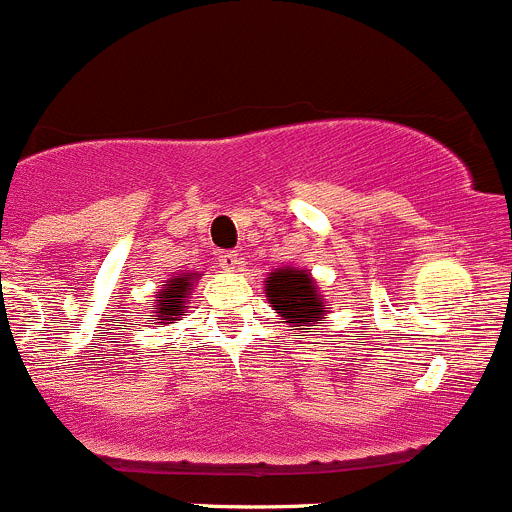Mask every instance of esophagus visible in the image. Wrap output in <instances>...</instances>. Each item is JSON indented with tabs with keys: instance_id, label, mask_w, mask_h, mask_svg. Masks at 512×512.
<instances>
[{
	"instance_id": "obj_1",
	"label": "esophagus",
	"mask_w": 512,
	"mask_h": 512,
	"mask_svg": "<svg viewBox=\"0 0 512 512\" xmlns=\"http://www.w3.org/2000/svg\"><path fill=\"white\" fill-rule=\"evenodd\" d=\"M219 263L226 271H234V268H239V254H236V251H221Z\"/></svg>"
}]
</instances>
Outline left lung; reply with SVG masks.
Returning <instances> with one entry per match:
<instances>
[{
	"label": "left lung",
	"instance_id": "8db88e82",
	"mask_svg": "<svg viewBox=\"0 0 512 512\" xmlns=\"http://www.w3.org/2000/svg\"><path fill=\"white\" fill-rule=\"evenodd\" d=\"M263 288H266L273 311L283 318V323H288L291 331H306V326L323 318L326 298L318 293L311 273L291 266L276 268L273 273H268Z\"/></svg>",
	"mask_w": 512,
	"mask_h": 512
}]
</instances>
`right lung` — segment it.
<instances>
[{
	"label": "right lung",
	"instance_id": "obj_1",
	"mask_svg": "<svg viewBox=\"0 0 512 512\" xmlns=\"http://www.w3.org/2000/svg\"><path fill=\"white\" fill-rule=\"evenodd\" d=\"M201 273H179V276L164 281V286L156 291V321H181L186 316V301L191 296V286Z\"/></svg>",
	"mask_w": 512,
	"mask_h": 512
}]
</instances>
